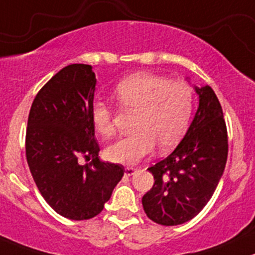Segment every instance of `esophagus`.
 <instances>
[{"label":"esophagus","mask_w":255,"mask_h":255,"mask_svg":"<svg viewBox=\"0 0 255 255\" xmlns=\"http://www.w3.org/2000/svg\"><path fill=\"white\" fill-rule=\"evenodd\" d=\"M135 172H136V169L133 168V167H126V168H125V175H126V177H130V175H133Z\"/></svg>","instance_id":"34e87169"}]
</instances>
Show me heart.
I'll use <instances>...</instances> for the list:
<instances>
[{
  "mask_svg": "<svg viewBox=\"0 0 255 255\" xmlns=\"http://www.w3.org/2000/svg\"><path fill=\"white\" fill-rule=\"evenodd\" d=\"M120 108L134 113L130 135L108 147L106 155L116 163L134 164L155 150H172L185 134L194 106L191 87L183 81L151 72H136L114 89ZM92 122L99 134L115 132L114 113L108 103L97 100L91 109Z\"/></svg>",
  "mask_w": 255,
  "mask_h": 255,
  "instance_id": "b5f03b06",
  "label": "heart"
}]
</instances>
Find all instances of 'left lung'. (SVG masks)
<instances>
[{"label":"left lung","instance_id":"left-lung-1","mask_svg":"<svg viewBox=\"0 0 255 255\" xmlns=\"http://www.w3.org/2000/svg\"><path fill=\"white\" fill-rule=\"evenodd\" d=\"M195 91L200 104L185 136L169 156L147 168L155 183L141 202L159 225H179L196 217L225 169L229 144L222 105L209 86Z\"/></svg>","mask_w":255,"mask_h":255}]
</instances>
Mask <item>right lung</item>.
<instances>
[{"instance_id": "add662e5", "label": "right lung", "mask_w": 255, "mask_h": 255, "mask_svg": "<svg viewBox=\"0 0 255 255\" xmlns=\"http://www.w3.org/2000/svg\"><path fill=\"white\" fill-rule=\"evenodd\" d=\"M97 78L91 65L61 69L37 93L26 129V159L46 202L71 220L103 211L125 173L122 164L102 162L91 109ZM80 157H92L88 166Z\"/></svg>"}]
</instances>
